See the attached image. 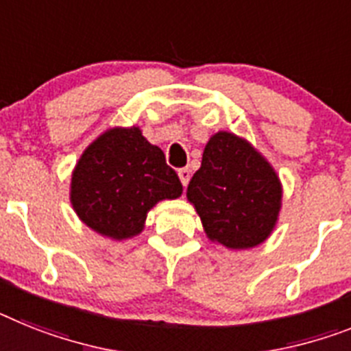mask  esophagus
<instances>
[{
    "instance_id": "esophagus-1",
    "label": "esophagus",
    "mask_w": 351,
    "mask_h": 351,
    "mask_svg": "<svg viewBox=\"0 0 351 351\" xmlns=\"http://www.w3.org/2000/svg\"><path fill=\"white\" fill-rule=\"evenodd\" d=\"M178 176H180V182L184 187H187V184H189L191 180V169L189 167H182V169H178Z\"/></svg>"
}]
</instances>
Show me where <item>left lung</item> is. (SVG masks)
Masks as SVG:
<instances>
[{
  "mask_svg": "<svg viewBox=\"0 0 351 351\" xmlns=\"http://www.w3.org/2000/svg\"><path fill=\"white\" fill-rule=\"evenodd\" d=\"M187 198L202 217L208 239L226 248L246 250L264 243L275 228L282 185L252 144L217 132L205 146Z\"/></svg>",
  "mask_w": 351,
  "mask_h": 351,
  "instance_id": "left-lung-1",
  "label": "left lung"
}]
</instances>
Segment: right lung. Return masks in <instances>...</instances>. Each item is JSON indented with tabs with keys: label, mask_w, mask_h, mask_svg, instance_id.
Listing matches in <instances>:
<instances>
[{
	"label": "right lung",
	"mask_w": 351,
	"mask_h": 351,
	"mask_svg": "<svg viewBox=\"0 0 351 351\" xmlns=\"http://www.w3.org/2000/svg\"><path fill=\"white\" fill-rule=\"evenodd\" d=\"M182 184L158 146L137 126L112 128L85 149L71 178V203L85 225L112 239L144 228L148 210L175 199Z\"/></svg>",
	"instance_id": "right-lung-1"
}]
</instances>
